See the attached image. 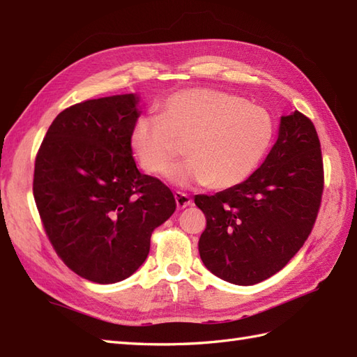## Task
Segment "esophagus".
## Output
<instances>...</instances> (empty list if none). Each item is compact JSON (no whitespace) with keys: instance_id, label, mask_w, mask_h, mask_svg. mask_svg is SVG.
<instances>
[{"instance_id":"1","label":"esophagus","mask_w":357,"mask_h":357,"mask_svg":"<svg viewBox=\"0 0 357 357\" xmlns=\"http://www.w3.org/2000/svg\"><path fill=\"white\" fill-rule=\"evenodd\" d=\"M174 201H176V206H178V208H181V210L192 206L190 196L183 193V192H174Z\"/></svg>"}]
</instances>
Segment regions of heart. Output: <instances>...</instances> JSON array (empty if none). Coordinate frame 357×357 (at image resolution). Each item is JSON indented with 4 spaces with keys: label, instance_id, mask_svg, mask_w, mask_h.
Here are the masks:
<instances>
[{
    "label": "heart",
    "instance_id": "obj_1",
    "mask_svg": "<svg viewBox=\"0 0 357 357\" xmlns=\"http://www.w3.org/2000/svg\"><path fill=\"white\" fill-rule=\"evenodd\" d=\"M267 110L242 98L210 89H187L170 95L159 119L141 116L133 123L130 147L149 174H161L182 153L188 161L167 172L173 184H206L229 190L252 174L273 141Z\"/></svg>",
    "mask_w": 357,
    "mask_h": 357
}]
</instances>
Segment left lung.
Wrapping results in <instances>:
<instances>
[{"mask_svg": "<svg viewBox=\"0 0 357 357\" xmlns=\"http://www.w3.org/2000/svg\"><path fill=\"white\" fill-rule=\"evenodd\" d=\"M324 192V161L312 119L294 110L252 176L216 195H196L206 215L204 265L227 282L253 285L282 270L312 233Z\"/></svg>", "mask_w": 357, "mask_h": 357, "instance_id": "obj_1", "label": "left lung"}]
</instances>
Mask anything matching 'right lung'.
<instances>
[{"instance_id":"add662e5","label":"right lung","mask_w":357,"mask_h":357,"mask_svg":"<svg viewBox=\"0 0 357 357\" xmlns=\"http://www.w3.org/2000/svg\"><path fill=\"white\" fill-rule=\"evenodd\" d=\"M136 104L128 93L70 105L53 119L35 158L44 231L59 259L96 284L133 275L151 231L176 210L170 188L141 173L132 156Z\"/></svg>"}]
</instances>
